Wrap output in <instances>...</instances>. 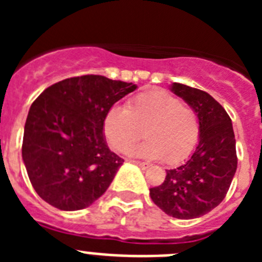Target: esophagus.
I'll use <instances>...</instances> for the list:
<instances>
[{"label": "esophagus", "mask_w": 262, "mask_h": 262, "mask_svg": "<svg viewBox=\"0 0 262 262\" xmlns=\"http://www.w3.org/2000/svg\"><path fill=\"white\" fill-rule=\"evenodd\" d=\"M134 164H136V165H139L142 169H148L149 166H151V164L148 163H144V161H133Z\"/></svg>", "instance_id": "34e87169"}]
</instances>
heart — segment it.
<instances>
[{"label":"heart","mask_w":262,"mask_h":262,"mask_svg":"<svg viewBox=\"0 0 262 262\" xmlns=\"http://www.w3.org/2000/svg\"><path fill=\"white\" fill-rule=\"evenodd\" d=\"M103 134L110 147L122 154L144 135L147 140L131 154L177 164L198 144L200 122L194 108L177 97L149 89L134 96L126 108L113 106L103 120Z\"/></svg>","instance_id":"1"}]
</instances>
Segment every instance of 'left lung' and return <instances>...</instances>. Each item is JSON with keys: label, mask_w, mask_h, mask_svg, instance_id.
<instances>
[{"label": "left lung", "mask_w": 262, "mask_h": 262, "mask_svg": "<svg viewBox=\"0 0 262 262\" xmlns=\"http://www.w3.org/2000/svg\"><path fill=\"white\" fill-rule=\"evenodd\" d=\"M170 89L195 111L200 142L190 159L166 170L149 195L165 214L194 219L215 209L230 189L237 168L235 134L230 115L209 93L177 82Z\"/></svg>", "instance_id": "1"}]
</instances>
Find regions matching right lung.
<instances>
[{"label": "right lung", "instance_id": "right-lung-1", "mask_svg": "<svg viewBox=\"0 0 262 262\" xmlns=\"http://www.w3.org/2000/svg\"><path fill=\"white\" fill-rule=\"evenodd\" d=\"M133 82L98 75L66 78L32 102L22 157L41 200L64 211L85 209L102 195L124 160L111 152L103 120Z\"/></svg>", "mask_w": 262, "mask_h": 262}]
</instances>
